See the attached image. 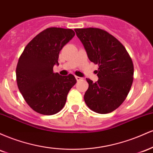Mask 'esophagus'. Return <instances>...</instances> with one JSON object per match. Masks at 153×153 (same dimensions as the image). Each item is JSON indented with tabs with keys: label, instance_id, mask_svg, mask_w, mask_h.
<instances>
[{
	"label": "esophagus",
	"instance_id": "esophagus-1",
	"mask_svg": "<svg viewBox=\"0 0 153 153\" xmlns=\"http://www.w3.org/2000/svg\"><path fill=\"white\" fill-rule=\"evenodd\" d=\"M75 78H76V80H78V81H79V80H82V78H81V77H79V76H75Z\"/></svg>",
	"mask_w": 153,
	"mask_h": 153
}]
</instances>
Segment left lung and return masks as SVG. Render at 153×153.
Segmentation results:
<instances>
[{
	"label": "left lung",
	"instance_id": "1",
	"mask_svg": "<svg viewBox=\"0 0 153 153\" xmlns=\"http://www.w3.org/2000/svg\"><path fill=\"white\" fill-rule=\"evenodd\" d=\"M92 62L99 64V80L87 78L88 88L84 100L88 108L99 114L117 109L127 98L133 82L134 65L129 53L113 35L99 28L75 29Z\"/></svg>",
	"mask_w": 153,
	"mask_h": 153
}]
</instances>
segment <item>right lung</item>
<instances>
[{
  "mask_svg": "<svg viewBox=\"0 0 153 153\" xmlns=\"http://www.w3.org/2000/svg\"><path fill=\"white\" fill-rule=\"evenodd\" d=\"M75 36L70 29L47 28L26 45L16 67L18 88L27 104L43 115L58 113L66 103L67 96L76 83L75 76L54 73L62 47Z\"/></svg>",
  "mask_w": 153,
  "mask_h": 153,
  "instance_id": "obj_1",
  "label": "right lung"
}]
</instances>
